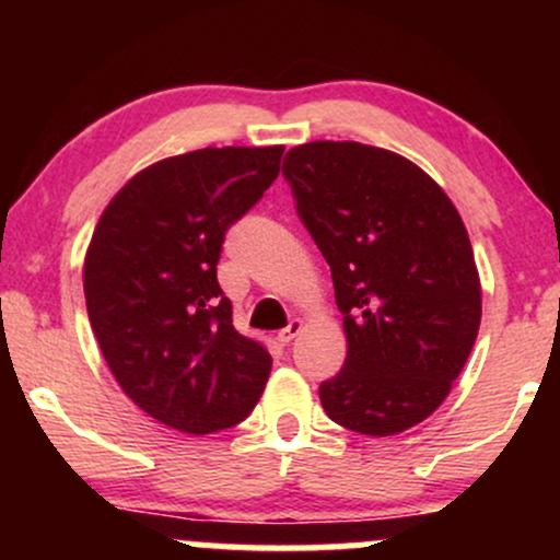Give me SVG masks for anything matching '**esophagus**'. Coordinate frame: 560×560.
Instances as JSON below:
<instances>
[{"label": "esophagus", "mask_w": 560, "mask_h": 560, "mask_svg": "<svg viewBox=\"0 0 560 560\" xmlns=\"http://www.w3.org/2000/svg\"><path fill=\"white\" fill-rule=\"evenodd\" d=\"M300 331H302V320H292V324H289L287 329H281L279 334H276V339H279L281 345H289L294 337H298Z\"/></svg>", "instance_id": "1"}]
</instances>
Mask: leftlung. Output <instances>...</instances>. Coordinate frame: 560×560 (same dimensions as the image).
<instances>
[{
	"label": "left lung",
	"mask_w": 560,
	"mask_h": 560,
	"mask_svg": "<svg viewBox=\"0 0 560 560\" xmlns=\"http://www.w3.org/2000/svg\"><path fill=\"white\" fill-rule=\"evenodd\" d=\"M281 171L345 324V365L320 384V405L352 432L400 434L440 408L477 342L464 221L419 165L361 141L300 144Z\"/></svg>",
	"instance_id": "left-lung-1"
}]
</instances>
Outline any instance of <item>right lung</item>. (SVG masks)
<instances>
[{
  "label": "right lung",
  "instance_id": "right-lung-1",
  "mask_svg": "<svg viewBox=\"0 0 560 560\" xmlns=\"http://www.w3.org/2000/svg\"><path fill=\"white\" fill-rule=\"evenodd\" d=\"M284 147H208L128 182L83 262L86 311L115 382L165 427L229 429L253 413L271 355L231 324L223 236L279 176Z\"/></svg>",
  "mask_w": 560,
  "mask_h": 560
}]
</instances>
